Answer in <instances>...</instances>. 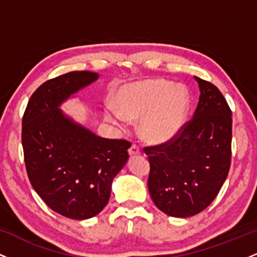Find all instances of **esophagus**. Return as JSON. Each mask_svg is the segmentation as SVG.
Masks as SVG:
<instances>
[{"mask_svg": "<svg viewBox=\"0 0 257 257\" xmlns=\"http://www.w3.org/2000/svg\"><path fill=\"white\" fill-rule=\"evenodd\" d=\"M128 152H129V156H131V157H133V156L140 155V149H139L137 145H132L131 147H129V151Z\"/></svg>", "mask_w": 257, "mask_h": 257, "instance_id": "obj_1", "label": "esophagus"}]
</instances>
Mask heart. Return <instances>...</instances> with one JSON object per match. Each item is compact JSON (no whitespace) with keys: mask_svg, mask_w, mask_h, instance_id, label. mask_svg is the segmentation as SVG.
Returning <instances> with one entry per match:
<instances>
[{"mask_svg":"<svg viewBox=\"0 0 257 257\" xmlns=\"http://www.w3.org/2000/svg\"><path fill=\"white\" fill-rule=\"evenodd\" d=\"M116 105L105 106V118L124 126L140 120V135L150 145L170 143L184 131L190 113L187 90L163 78H149L117 90Z\"/></svg>","mask_w":257,"mask_h":257,"instance_id":"heart-1","label":"heart"}]
</instances>
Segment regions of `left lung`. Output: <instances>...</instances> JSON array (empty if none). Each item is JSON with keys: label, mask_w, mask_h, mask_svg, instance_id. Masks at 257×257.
<instances>
[{"label": "left lung", "mask_w": 257, "mask_h": 257, "mask_svg": "<svg viewBox=\"0 0 257 257\" xmlns=\"http://www.w3.org/2000/svg\"><path fill=\"white\" fill-rule=\"evenodd\" d=\"M194 79L200 95L193 118L173 141L144 149L150 162V196L159 210L173 217L204 210L231 166V108L214 84Z\"/></svg>", "instance_id": "1"}]
</instances>
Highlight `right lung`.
Wrapping results in <instances>:
<instances>
[{"instance_id": "1", "label": "right lung", "mask_w": 257, "mask_h": 257, "mask_svg": "<svg viewBox=\"0 0 257 257\" xmlns=\"http://www.w3.org/2000/svg\"><path fill=\"white\" fill-rule=\"evenodd\" d=\"M98 78L96 72L73 71L44 82L23 117L32 187L52 210L73 220L90 219L105 208L112 181L129 158L131 143L98 137L60 108Z\"/></svg>"}]
</instances>
